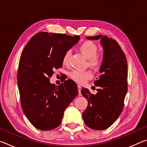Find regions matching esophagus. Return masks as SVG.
Wrapping results in <instances>:
<instances>
[{
    "label": "esophagus",
    "mask_w": 147,
    "mask_h": 147,
    "mask_svg": "<svg viewBox=\"0 0 147 147\" xmlns=\"http://www.w3.org/2000/svg\"><path fill=\"white\" fill-rule=\"evenodd\" d=\"M81 89H82V87L80 85H78V90L79 94L81 93Z\"/></svg>",
    "instance_id": "1"
}]
</instances>
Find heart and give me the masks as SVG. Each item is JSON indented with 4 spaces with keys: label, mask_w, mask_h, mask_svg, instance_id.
Returning <instances> with one entry per match:
<instances>
[{
    "label": "heart",
    "mask_w": 147,
    "mask_h": 147,
    "mask_svg": "<svg viewBox=\"0 0 147 147\" xmlns=\"http://www.w3.org/2000/svg\"><path fill=\"white\" fill-rule=\"evenodd\" d=\"M79 51L88 58V64L91 67L99 68L104 63L105 56L103 51H97V45L91 41H86L79 46ZM71 56V51H67L65 53L62 59L64 65H68L70 63ZM93 74L90 70L80 71L74 70L69 74L70 78L76 82L82 84L89 79L92 78Z\"/></svg>",
    "instance_id": "1"
}]
</instances>
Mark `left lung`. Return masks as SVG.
I'll return each instance as SVG.
<instances>
[{
    "label": "left lung",
    "mask_w": 147,
    "mask_h": 147,
    "mask_svg": "<svg viewBox=\"0 0 147 147\" xmlns=\"http://www.w3.org/2000/svg\"><path fill=\"white\" fill-rule=\"evenodd\" d=\"M100 39L105 56L100 67L101 74L94 82L98 87L94 94L83 88L81 92L88 105L82 113L89 128L103 130L114 123L123 111L124 98L128 90V67L125 54L115 39L107 36L87 37L88 39Z\"/></svg>",
    "instance_id": "8db88e82"
}]
</instances>
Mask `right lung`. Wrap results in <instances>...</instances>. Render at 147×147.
<instances>
[{
    "label": "right lung",
    "instance_id": "add662e5",
    "mask_svg": "<svg viewBox=\"0 0 147 147\" xmlns=\"http://www.w3.org/2000/svg\"><path fill=\"white\" fill-rule=\"evenodd\" d=\"M80 36L41 32L32 37L19 59L17 84L24 115L34 127L51 130L61 124L64 111L78 94L69 79L56 88L50 83L54 70L61 68L65 53Z\"/></svg>",
    "mask_w": 147,
    "mask_h": 147
}]
</instances>
